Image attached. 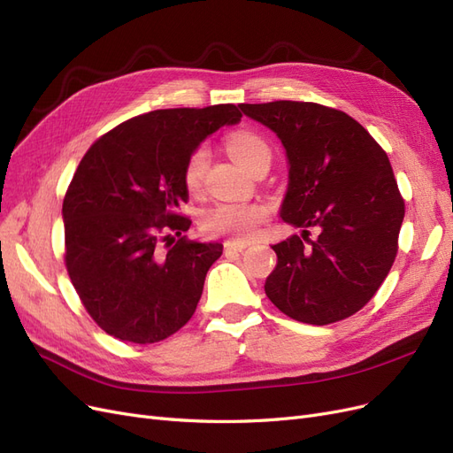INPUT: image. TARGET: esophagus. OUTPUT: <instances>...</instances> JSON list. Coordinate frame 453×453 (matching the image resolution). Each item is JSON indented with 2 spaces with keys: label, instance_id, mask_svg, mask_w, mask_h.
<instances>
[{
  "label": "esophagus",
  "instance_id": "obj_1",
  "mask_svg": "<svg viewBox=\"0 0 453 453\" xmlns=\"http://www.w3.org/2000/svg\"><path fill=\"white\" fill-rule=\"evenodd\" d=\"M248 242H242V240H226L225 242V250L226 251H243L245 248H248Z\"/></svg>",
  "mask_w": 453,
  "mask_h": 453
}]
</instances>
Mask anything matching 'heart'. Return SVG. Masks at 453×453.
<instances>
[{
    "mask_svg": "<svg viewBox=\"0 0 453 453\" xmlns=\"http://www.w3.org/2000/svg\"><path fill=\"white\" fill-rule=\"evenodd\" d=\"M226 150L242 168L250 170L260 157H270L268 143L258 134L250 130L232 132L226 138ZM208 168V149L198 147L190 153L183 180L188 190H196ZM266 219V208L260 203H215L202 215L205 232L217 236H230L234 240H250Z\"/></svg>",
    "mask_w": 453,
    "mask_h": 453,
    "instance_id": "b5f03b06",
    "label": "heart"
}]
</instances>
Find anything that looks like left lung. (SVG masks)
<instances>
[{"mask_svg":"<svg viewBox=\"0 0 453 453\" xmlns=\"http://www.w3.org/2000/svg\"><path fill=\"white\" fill-rule=\"evenodd\" d=\"M240 107L280 138L289 164L280 217L303 230L272 245L278 265L265 283L268 298L310 325L349 318L388 278L404 219L386 150L333 107L289 100Z\"/></svg>","mask_w":453,"mask_h":453,"instance_id":"8db88e82","label":"left lung"}]
</instances>
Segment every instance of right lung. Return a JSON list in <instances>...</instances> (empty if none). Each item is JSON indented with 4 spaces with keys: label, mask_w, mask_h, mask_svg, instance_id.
I'll list each match as a JSON object with an SVG mask.
<instances>
[{
    "label": "right lung",
    "mask_w": 453,
    "mask_h": 453,
    "mask_svg": "<svg viewBox=\"0 0 453 453\" xmlns=\"http://www.w3.org/2000/svg\"><path fill=\"white\" fill-rule=\"evenodd\" d=\"M240 120L232 104L157 109L102 135L81 160L62 205L65 266L107 334L155 344L193 318L223 243L181 236L183 173L208 135Z\"/></svg>",
    "instance_id": "1"
}]
</instances>
